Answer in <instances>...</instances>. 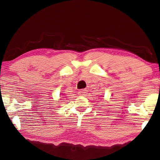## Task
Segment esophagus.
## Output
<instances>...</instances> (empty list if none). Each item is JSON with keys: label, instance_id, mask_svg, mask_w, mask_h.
Instances as JSON below:
<instances>
[{"label": "esophagus", "instance_id": "esophagus-1", "mask_svg": "<svg viewBox=\"0 0 160 160\" xmlns=\"http://www.w3.org/2000/svg\"><path fill=\"white\" fill-rule=\"evenodd\" d=\"M86 93H87L86 89H82V90L79 91V92H78V94L80 96H85V95H86Z\"/></svg>", "mask_w": 160, "mask_h": 160}]
</instances>
